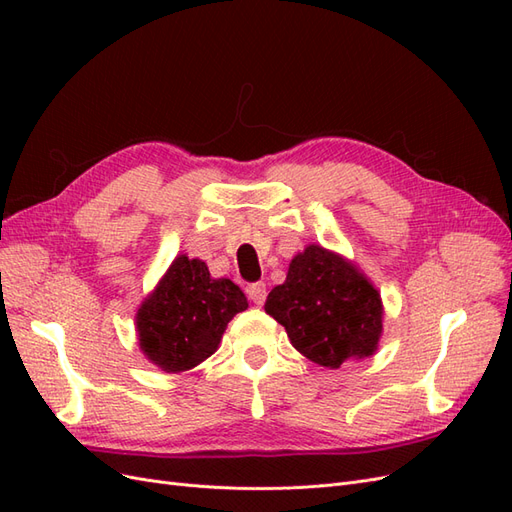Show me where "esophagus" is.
Returning <instances> with one entry per match:
<instances>
[{"label":"esophagus","mask_w":512,"mask_h":512,"mask_svg":"<svg viewBox=\"0 0 512 512\" xmlns=\"http://www.w3.org/2000/svg\"><path fill=\"white\" fill-rule=\"evenodd\" d=\"M247 297H250V301H254V305H262L267 301V286L262 282H256V284H250L245 288Z\"/></svg>","instance_id":"esophagus-1"}]
</instances>
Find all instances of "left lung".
Listing matches in <instances>:
<instances>
[{
  "label": "left lung",
  "instance_id": "left-lung-1",
  "mask_svg": "<svg viewBox=\"0 0 512 512\" xmlns=\"http://www.w3.org/2000/svg\"><path fill=\"white\" fill-rule=\"evenodd\" d=\"M265 312L282 324L294 348L329 369L367 359L380 344L378 288L352 260L316 243L290 260L286 282L269 292Z\"/></svg>",
  "mask_w": 512,
  "mask_h": 512
}]
</instances>
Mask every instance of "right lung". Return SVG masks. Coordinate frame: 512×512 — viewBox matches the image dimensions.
Instances as JSON below:
<instances>
[{
  "label": "right lung",
  "instance_id": "right-lung-1",
  "mask_svg": "<svg viewBox=\"0 0 512 512\" xmlns=\"http://www.w3.org/2000/svg\"><path fill=\"white\" fill-rule=\"evenodd\" d=\"M247 309L243 290L179 254L136 312L138 348L166 374L188 371L218 350L228 322Z\"/></svg>",
  "mask_w": 512,
  "mask_h": 512
}]
</instances>
